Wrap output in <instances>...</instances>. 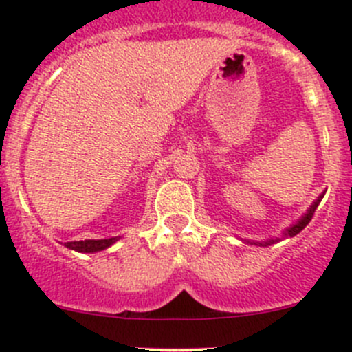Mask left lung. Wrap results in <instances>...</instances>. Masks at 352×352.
I'll return each mask as SVG.
<instances>
[{
    "mask_svg": "<svg viewBox=\"0 0 352 352\" xmlns=\"http://www.w3.org/2000/svg\"><path fill=\"white\" fill-rule=\"evenodd\" d=\"M322 197H324V194H320V196L317 197V201H315L314 204L310 206V209H308V211L305 212L303 216H301V219H298V221L294 223V225H291L289 228H286V232H283V236H281V239H287V236H294V235H298V233H300L301 230H303L305 226H307L308 223H310V219L314 218L315 209H317V208H318V204H320ZM281 239H271V240H265V242H250V240H243V242H247V243H250V245H258V247H267V245H272V243L279 242V240H281Z\"/></svg>",
    "mask_w": 352,
    "mask_h": 352,
    "instance_id": "1",
    "label": "left lung"
}]
</instances>
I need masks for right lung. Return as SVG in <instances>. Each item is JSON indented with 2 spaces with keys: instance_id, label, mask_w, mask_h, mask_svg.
Returning <instances> with one entry per match:
<instances>
[{
  "instance_id": "1",
  "label": "right lung",
  "mask_w": 352,
  "mask_h": 352,
  "mask_svg": "<svg viewBox=\"0 0 352 352\" xmlns=\"http://www.w3.org/2000/svg\"><path fill=\"white\" fill-rule=\"evenodd\" d=\"M119 240V236H113V239H102V240H80V242H67L65 247L71 248V250L81 252V254H94V252H100L109 248L110 245H113Z\"/></svg>"
}]
</instances>
